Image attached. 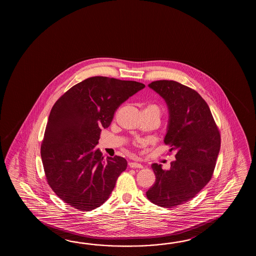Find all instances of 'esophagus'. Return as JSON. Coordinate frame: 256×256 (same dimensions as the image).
Instances as JSON below:
<instances>
[{"instance_id": "esophagus-1", "label": "esophagus", "mask_w": 256, "mask_h": 256, "mask_svg": "<svg viewBox=\"0 0 256 256\" xmlns=\"http://www.w3.org/2000/svg\"><path fill=\"white\" fill-rule=\"evenodd\" d=\"M129 166L132 168H142V164L139 163H136V162H130L129 163Z\"/></svg>"}]
</instances>
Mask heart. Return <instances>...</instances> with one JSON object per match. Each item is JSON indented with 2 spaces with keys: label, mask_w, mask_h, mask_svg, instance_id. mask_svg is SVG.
I'll list each match as a JSON object with an SVG mask.
<instances>
[{
  "label": "heart",
  "mask_w": 256,
  "mask_h": 256,
  "mask_svg": "<svg viewBox=\"0 0 256 256\" xmlns=\"http://www.w3.org/2000/svg\"><path fill=\"white\" fill-rule=\"evenodd\" d=\"M142 112H154L156 114H161V108L160 106L156 104H147L146 106H144V110Z\"/></svg>",
  "instance_id": "1"
}]
</instances>
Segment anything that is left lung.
<instances>
[{
  "label": "left lung",
  "mask_w": 256,
  "mask_h": 256,
  "mask_svg": "<svg viewBox=\"0 0 256 256\" xmlns=\"http://www.w3.org/2000/svg\"><path fill=\"white\" fill-rule=\"evenodd\" d=\"M149 87L168 106L164 142L176 154L169 170L152 164L156 180L146 196L160 207H176L192 200L212 180L220 134L208 105L195 90L174 80L152 82Z\"/></svg>",
  "instance_id": "obj_1"
}]
</instances>
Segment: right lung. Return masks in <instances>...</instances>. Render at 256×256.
I'll return each mask as SVG.
<instances>
[{
	"mask_svg": "<svg viewBox=\"0 0 256 256\" xmlns=\"http://www.w3.org/2000/svg\"><path fill=\"white\" fill-rule=\"evenodd\" d=\"M144 87L92 76L70 88L52 107L41 158L49 186L71 207L90 212L108 200L127 161L118 156L104 158L94 147L120 104Z\"/></svg>",
	"mask_w": 256,
	"mask_h": 256,
	"instance_id": "1",
	"label": "right lung"
}]
</instances>
